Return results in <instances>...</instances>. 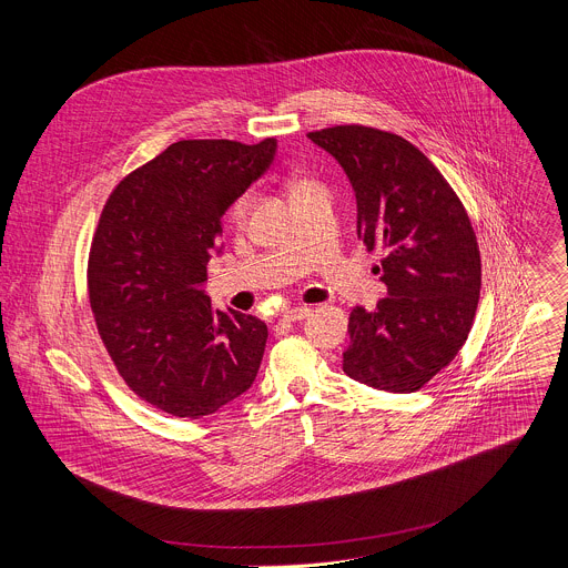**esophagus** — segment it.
<instances>
[{
  "mask_svg": "<svg viewBox=\"0 0 568 568\" xmlns=\"http://www.w3.org/2000/svg\"><path fill=\"white\" fill-rule=\"evenodd\" d=\"M310 312H312V307H307V305H298V307H290V310H285V312H283V316H285L287 321H301V318L310 316Z\"/></svg>",
  "mask_w": 568,
  "mask_h": 568,
  "instance_id": "obj_1",
  "label": "esophagus"
}]
</instances>
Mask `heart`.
Wrapping results in <instances>:
<instances>
[{"mask_svg": "<svg viewBox=\"0 0 568 568\" xmlns=\"http://www.w3.org/2000/svg\"><path fill=\"white\" fill-rule=\"evenodd\" d=\"M298 184H305V182H298ZM298 184H296V186H298ZM250 204H252V197H250V195L237 197V200L229 206V211H226V222H229L231 226H240L242 222H245V217H247V213H250Z\"/></svg>", "mask_w": 568, "mask_h": 568, "instance_id": "obj_1", "label": "heart"}]
</instances>
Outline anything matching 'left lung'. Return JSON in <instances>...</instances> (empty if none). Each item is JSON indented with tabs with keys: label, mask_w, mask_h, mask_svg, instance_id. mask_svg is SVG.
<instances>
[{
	"label": "left lung",
	"mask_w": 568,
	"mask_h": 568,
	"mask_svg": "<svg viewBox=\"0 0 568 568\" xmlns=\"http://www.w3.org/2000/svg\"><path fill=\"white\" fill-rule=\"evenodd\" d=\"M346 171L357 235L382 252L386 298L355 307L344 373L390 393L423 388L458 355L480 292V252L467 211L432 161L399 134L371 125L307 132Z\"/></svg>",
	"instance_id": "left-lung-1"
}]
</instances>
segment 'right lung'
Segmentation results:
<instances>
[{"label": "right lung", "mask_w": 568, "mask_h": 568, "mask_svg": "<svg viewBox=\"0 0 568 568\" xmlns=\"http://www.w3.org/2000/svg\"><path fill=\"white\" fill-rule=\"evenodd\" d=\"M276 139H184L110 193L88 261L101 342L128 388L175 418H202L245 393L267 326L211 307L200 285L220 217L272 164Z\"/></svg>", "instance_id": "1"}]
</instances>
